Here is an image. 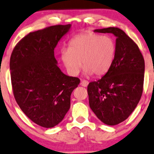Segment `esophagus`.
Instances as JSON below:
<instances>
[{
	"mask_svg": "<svg viewBox=\"0 0 154 154\" xmlns=\"http://www.w3.org/2000/svg\"><path fill=\"white\" fill-rule=\"evenodd\" d=\"M88 81L86 80H84V79H81V85L83 87H86L88 85Z\"/></svg>",
	"mask_w": 154,
	"mask_h": 154,
	"instance_id": "esophagus-1",
	"label": "esophagus"
}]
</instances>
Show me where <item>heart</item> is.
Segmentation results:
<instances>
[{"mask_svg":"<svg viewBox=\"0 0 154 154\" xmlns=\"http://www.w3.org/2000/svg\"><path fill=\"white\" fill-rule=\"evenodd\" d=\"M115 53L116 44L111 37L86 32L73 38L68 48L61 49L60 58L71 75H79L82 61L85 73L100 76L109 71Z\"/></svg>","mask_w":154,"mask_h":154,"instance_id":"b5f03b06","label":"heart"}]
</instances>
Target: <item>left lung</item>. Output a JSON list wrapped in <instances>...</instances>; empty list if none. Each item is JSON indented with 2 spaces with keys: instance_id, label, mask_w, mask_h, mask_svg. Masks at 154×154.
<instances>
[{
  "instance_id": "8db88e82",
  "label": "left lung",
  "mask_w": 154,
  "mask_h": 154,
  "mask_svg": "<svg viewBox=\"0 0 154 154\" xmlns=\"http://www.w3.org/2000/svg\"><path fill=\"white\" fill-rule=\"evenodd\" d=\"M116 36L114 59L105 75L89 83V106L105 124L117 125L128 118L141 99L145 63L137 44L120 28L96 29Z\"/></svg>"
}]
</instances>
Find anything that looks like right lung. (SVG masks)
<instances>
[{"label": "right lung", "mask_w": 154, "mask_h": 154, "mask_svg": "<svg viewBox=\"0 0 154 154\" xmlns=\"http://www.w3.org/2000/svg\"><path fill=\"white\" fill-rule=\"evenodd\" d=\"M71 25H56L28 33L11 54L10 70L13 96L28 119L52 128L63 119L71 95L80 79L68 76L57 66L54 48Z\"/></svg>", "instance_id": "obj_1"}]
</instances>
